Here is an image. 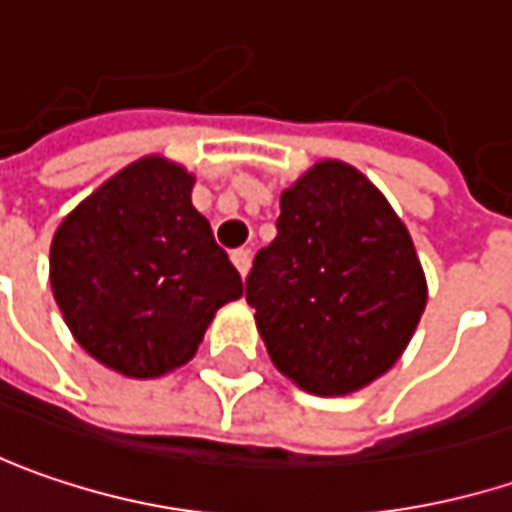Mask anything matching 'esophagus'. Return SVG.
I'll return each instance as SVG.
<instances>
[{"label": "esophagus", "instance_id": "esophagus-1", "mask_svg": "<svg viewBox=\"0 0 512 512\" xmlns=\"http://www.w3.org/2000/svg\"><path fill=\"white\" fill-rule=\"evenodd\" d=\"M231 263H234V266H237V272L246 278V275H249V269H252V252H249V249H234V252H231Z\"/></svg>", "mask_w": 512, "mask_h": 512}]
</instances>
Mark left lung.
<instances>
[{
	"label": "left lung",
	"instance_id": "obj_1",
	"mask_svg": "<svg viewBox=\"0 0 512 512\" xmlns=\"http://www.w3.org/2000/svg\"><path fill=\"white\" fill-rule=\"evenodd\" d=\"M246 301L275 368L318 397L371 385L426 310V275L388 199L345 162H318L281 194Z\"/></svg>",
	"mask_w": 512,
	"mask_h": 512
}]
</instances>
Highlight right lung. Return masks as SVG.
I'll list each match as a JSON object with an SVG mask.
<instances>
[{
	"instance_id": "add662e5",
	"label": "right lung",
	"mask_w": 512,
	"mask_h": 512,
	"mask_svg": "<svg viewBox=\"0 0 512 512\" xmlns=\"http://www.w3.org/2000/svg\"><path fill=\"white\" fill-rule=\"evenodd\" d=\"M194 176L162 156L127 165L60 223L51 289L77 345L136 379L191 362L240 272L191 202Z\"/></svg>"
}]
</instances>
